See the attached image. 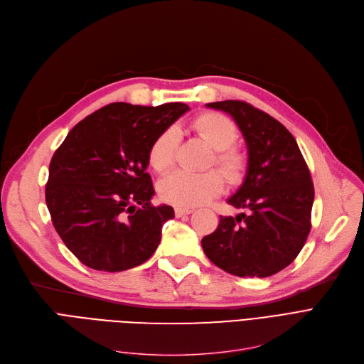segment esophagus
Segmentation results:
<instances>
[{
	"mask_svg": "<svg viewBox=\"0 0 364 364\" xmlns=\"http://www.w3.org/2000/svg\"><path fill=\"white\" fill-rule=\"evenodd\" d=\"M192 213H193V209H190V208H180V206L176 208V217H177V218L186 217V215L192 214Z\"/></svg>",
	"mask_w": 364,
	"mask_h": 364,
	"instance_id": "esophagus-1",
	"label": "esophagus"
}]
</instances>
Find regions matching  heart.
<instances>
[{
	"mask_svg": "<svg viewBox=\"0 0 364 364\" xmlns=\"http://www.w3.org/2000/svg\"><path fill=\"white\" fill-rule=\"evenodd\" d=\"M193 128L199 136L215 149L214 164L220 168L223 176L237 183L246 169V158L233 146L237 139L235 122L218 112H203L193 121ZM178 144V131L174 127L164 129L151 143L149 150V162L158 172L168 171L176 158ZM224 186L220 172L211 169L205 172L174 171L159 183L161 198L177 206H196L215 198Z\"/></svg>",
	"mask_w": 364,
	"mask_h": 364,
	"instance_id": "1",
	"label": "heart"
}]
</instances>
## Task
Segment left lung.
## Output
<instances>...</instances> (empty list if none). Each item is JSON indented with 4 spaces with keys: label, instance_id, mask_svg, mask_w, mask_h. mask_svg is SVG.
Wrapping results in <instances>:
<instances>
[{
    "label": "left lung",
    "instance_id": "left-lung-1",
    "mask_svg": "<svg viewBox=\"0 0 364 364\" xmlns=\"http://www.w3.org/2000/svg\"><path fill=\"white\" fill-rule=\"evenodd\" d=\"M230 114L247 147L246 176L227 202L250 214L220 217L202 239L206 257L239 277H269L301 252L311 228L314 186L292 134L277 119L240 100L208 103Z\"/></svg>",
    "mask_w": 364,
    "mask_h": 364
}]
</instances>
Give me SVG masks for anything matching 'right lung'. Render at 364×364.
<instances>
[{
  "label": "right lung",
  "mask_w": 364,
  "mask_h": 364,
  "mask_svg": "<svg viewBox=\"0 0 364 364\" xmlns=\"http://www.w3.org/2000/svg\"><path fill=\"white\" fill-rule=\"evenodd\" d=\"M187 110L184 103H112L76 124L55 150L47 208L68 250L90 269L124 272L156 251L174 209L150 202L149 150Z\"/></svg>",
  "instance_id": "right-lung-1"
}]
</instances>
